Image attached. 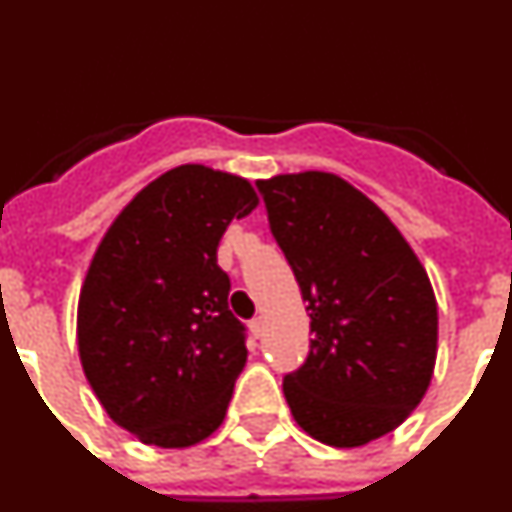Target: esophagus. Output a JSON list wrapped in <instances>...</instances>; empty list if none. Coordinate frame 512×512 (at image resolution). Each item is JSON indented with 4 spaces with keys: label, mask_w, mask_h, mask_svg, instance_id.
<instances>
[{
    "label": "esophagus",
    "mask_w": 512,
    "mask_h": 512,
    "mask_svg": "<svg viewBox=\"0 0 512 512\" xmlns=\"http://www.w3.org/2000/svg\"><path fill=\"white\" fill-rule=\"evenodd\" d=\"M248 328H251L253 338H261V336H264V320H261V318L251 320V323H248Z\"/></svg>",
    "instance_id": "obj_1"
}]
</instances>
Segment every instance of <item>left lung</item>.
Here are the masks:
<instances>
[{
  "mask_svg": "<svg viewBox=\"0 0 512 512\" xmlns=\"http://www.w3.org/2000/svg\"><path fill=\"white\" fill-rule=\"evenodd\" d=\"M310 312V354L284 397L315 441L356 449L423 400L438 351L431 279L390 217L328 171L256 182Z\"/></svg>",
  "mask_w": 512,
  "mask_h": 512,
  "instance_id": "left-lung-1",
  "label": "left lung"
}]
</instances>
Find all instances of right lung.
Here are the masks:
<instances>
[{"label": "right lung", "mask_w": 512, "mask_h": 512, "mask_svg": "<svg viewBox=\"0 0 512 512\" xmlns=\"http://www.w3.org/2000/svg\"><path fill=\"white\" fill-rule=\"evenodd\" d=\"M256 207L243 176L176 166L122 207L94 251L79 359L104 413L148 446L187 449L228 413L248 351L217 243Z\"/></svg>", "instance_id": "obj_1"}]
</instances>
